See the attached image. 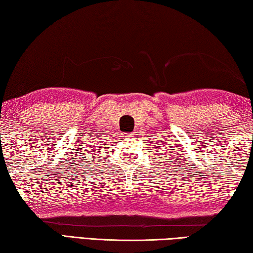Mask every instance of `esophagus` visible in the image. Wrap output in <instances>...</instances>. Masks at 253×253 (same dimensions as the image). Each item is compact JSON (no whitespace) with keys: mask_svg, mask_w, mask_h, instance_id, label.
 I'll return each mask as SVG.
<instances>
[{"mask_svg":"<svg viewBox=\"0 0 253 253\" xmlns=\"http://www.w3.org/2000/svg\"><path fill=\"white\" fill-rule=\"evenodd\" d=\"M132 134H134V132H126V134H125V137H131V136H132Z\"/></svg>","mask_w":253,"mask_h":253,"instance_id":"obj_1","label":"esophagus"}]
</instances>
